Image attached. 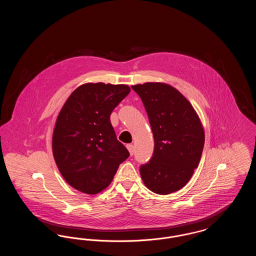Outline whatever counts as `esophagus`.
Listing matches in <instances>:
<instances>
[{"label":"esophagus","mask_w":256,"mask_h":256,"mask_svg":"<svg viewBox=\"0 0 256 256\" xmlns=\"http://www.w3.org/2000/svg\"><path fill=\"white\" fill-rule=\"evenodd\" d=\"M126 148L128 150V152H130V156H134V146L132 145V144H126Z\"/></svg>","instance_id":"obj_1"}]
</instances>
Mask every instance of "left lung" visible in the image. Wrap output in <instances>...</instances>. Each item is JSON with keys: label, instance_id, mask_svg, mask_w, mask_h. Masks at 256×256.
<instances>
[{"label": "left lung", "instance_id": "obj_1", "mask_svg": "<svg viewBox=\"0 0 256 256\" xmlns=\"http://www.w3.org/2000/svg\"><path fill=\"white\" fill-rule=\"evenodd\" d=\"M132 88L141 98L154 139L150 161L140 174L146 187L159 195L178 191L198 166L204 130L194 108L172 86L146 82Z\"/></svg>", "mask_w": 256, "mask_h": 256}]
</instances>
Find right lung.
<instances>
[{
    "instance_id": "add662e5",
    "label": "right lung",
    "mask_w": 256,
    "mask_h": 256,
    "mask_svg": "<svg viewBox=\"0 0 256 256\" xmlns=\"http://www.w3.org/2000/svg\"><path fill=\"white\" fill-rule=\"evenodd\" d=\"M130 92L124 84H86L61 108L52 134V154L62 176L74 189L100 193L130 156L110 122L111 112Z\"/></svg>"
}]
</instances>
